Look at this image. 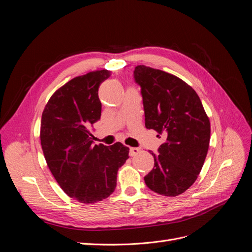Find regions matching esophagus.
<instances>
[{
    "label": "esophagus",
    "instance_id": "34e87169",
    "mask_svg": "<svg viewBox=\"0 0 252 252\" xmlns=\"http://www.w3.org/2000/svg\"><path fill=\"white\" fill-rule=\"evenodd\" d=\"M140 151L141 150L138 147H130V148H129V155H130V157H134V156L138 155Z\"/></svg>",
    "mask_w": 252,
    "mask_h": 252
}]
</instances>
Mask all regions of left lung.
Masks as SVG:
<instances>
[{
    "label": "left lung",
    "mask_w": 252,
    "mask_h": 252,
    "mask_svg": "<svg viewBox=\"0 0 252 252\" xmlns=\"http://www.w3.org/2000/svg\"><path fill=\"white\" fill-rule=\"evenodd\" d=\"M141 87L145 126L166 139L145 183L165 196H177L191 186L207 156L210 123L202 102L188 84L165 71L139 65L133 71Z\"/></svg>",
    "instance_id": "8db88e82"
}]
</instances>
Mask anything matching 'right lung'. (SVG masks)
<instances>
[{
  "label": "right lung",
  "instance_id": "right-lung-1",
  "mask_svg": "<svg viewBox=\"0 0 252 252\" xmlns=\"http://www.w3.org/2000/svg\"><path fill=\"white\" fill-rule=\"evenodd\" d=\"M110 77L96 70L66 83L51 95L42 114L41 145L49 169L71 199L94 204L116 189L117 173L129 158L118 142L94 145L89 127L101 119L100 84Z\"/></svg>",
  "mask_w": 252,
  "mask_h": 252
}]
</instances>
